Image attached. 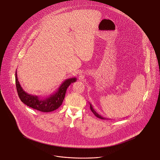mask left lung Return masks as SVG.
Here are the masks:
<instances>
[{"instance_id":"left-lung-1","label":"left lung","mask_w":160,"mask_h":160,"mask_svg":"<svg viewBox=\"0 0 160 160\" xmlns=\"http://www.w3.org/2000/svg\"><path fill=\"white\" fill-rule=\"evenodd\" d=\"M90 109H91V111L93 112L94 113V115H95V116H96V117H98V118H100V119H106V118H105L104 117H103V116H101V115H100L99 114H98L95 110L93 109V106H92V104L90 103Z\"/></svg>"}]
</instances>
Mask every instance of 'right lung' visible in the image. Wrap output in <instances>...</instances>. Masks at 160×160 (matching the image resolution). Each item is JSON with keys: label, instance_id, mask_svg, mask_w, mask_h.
<instances>
[{"label": "right lung", "instance_id": "right-lung-1", "mask_svg": "<svg viewBox=\"0 0 160 160\" xmlns=\"http://www.w3.org/2000/svg\"><path fill=\"white\" fill-rule=\"evenodd\" d=\"M76 80V77L67 78L62 83L55 93L46 98L41 99L39 96L31 95L25 92L18 81L17 71L15 72L17 92L21 100L29 107L43 112H50L57 109L62 105L68 87Z\"/></svg>", "mask_w": 160, "mask_h": 160}]
</instances>
